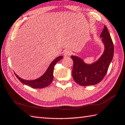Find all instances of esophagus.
<instances>
[{"label":"esophagus","instance_id":"esophagus-1","mask_svg":"<svg viewBox=\"0 0 125 125\" xmlns=\"http://www.w3.org/2000/svg\"><path fill=\"white\" fill-rule=\"evenodd\" d=\"M71 54V52H70L69 51H65L64 52V56H69Z\"/></svg>","mask_w":125,"mask_h":125}]
</instances>
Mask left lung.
<instances>
[{
    "label": "left lung",
    "instance_id": "1",
    "mask_svg": "<svg viewBox=\"0 0 125 125\" xmlns=\"http://www.w3.org/2000/svg\"><path fill=\"white\" fill-rule=\"evenodd\" d=\"M100 37L102 38L104 51L96 61L88 64L79 57L71 56L73 61L72 77L74 82L79 85L86 86L96 85L103 80L107 73L114 56V46L105 25Z\"/></svg>",
    "mask_w": 125,
    "mask_h": 125
}]
</instances>
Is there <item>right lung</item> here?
<instances>
[{"label":"right lung","mask_w":125,"mask_h":125,"mask_svg":"<svg viewBox=\"0 0 125 125\" xmlns=\"http://www.w3.org/2000/svg\"><path fill=\"white\" fill-rule=\"evenodd\" d=\"M63 57L60 56L56 57L53 62L50 64L48 66L47 70L43 73L42 76L38 78V79L32 80H28L22 79L21 78L19 77L15 73L16 77L17 78L20 82L23 84L27 85L31 87L32 88H42L47 87L50 85L53 79V72L54 66L56 64L57 62L61 60Z\"/></svg>","instance_id":"1"}]
</instances>
